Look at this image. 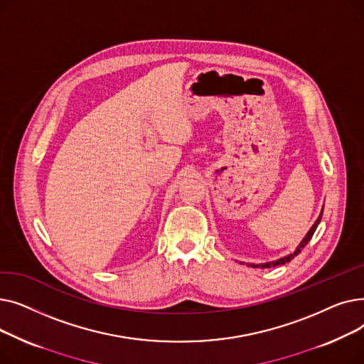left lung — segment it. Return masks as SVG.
Instances as JSON below:
<instances>
[{
    "label": "left lung",
    "instance_id": "8db88e82",
    "mask_svg": "<svg viewBox=\"0 0 364 364\" xmlns=\"http://www.w3.org/2000/svg\"><path fill=\"white\" fill-rule=\"evenodd\" d=\"M320 220H321V213H320L318 218L316 220V223L313 224V227H311L310 230H309V233L305 235V237L302 239V242L299 243V246L296 247V250H295L292 254L286 255V257H283V258H279V259H276V261H270V262H264V264H246V265L252 267V269H270V267H276V265H282V264L289 262L292 258H295V257H296V255L301 252L302 247H305V245H307V243L311 240V237H313V235H314V232H316V228H317V225H318Z\"/></svg>",
    "mask_w": 364,
    "mask_h": 364
}]
</instances>
